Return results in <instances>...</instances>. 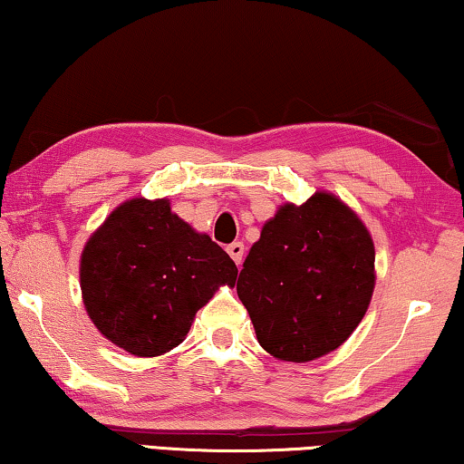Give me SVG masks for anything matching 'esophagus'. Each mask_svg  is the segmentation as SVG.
<instances>
[{
	"label": "esophagus",
	"instance_id": "obj_1",
	"mask_svg": "<svg viewBox=\"0 0 464 464\" xmlns=\"http://www.w3.org/2000/svg\"><path fill=\"white\" fill-rule=\"evenodd\" d=\"M227 255L232 256L237 266H240L242 259H245V245H242V242H232V245L227 246Z\"/></svg>",
	"mask_w": 464,
	"mask_h": 464
}]
</instances>
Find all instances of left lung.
<instances>
[{
	"label": "left lung",
	"mask_w": 464,
	"mask_h": 464,
	"mask_svg": "<svg viewBox=\"0 0 464 464\" xmlns=\"http://www.w3.org/2000/svg\"><path fill=\"white\" fill-rule=\"evenodd\" d=\"M375 248L359 216L317 190L266 222L237 282L256 340L276 359L306 362L336 351L372 303Z\"/></svg>",
	"instance_id": "left-lung-1"
}]
</instances>
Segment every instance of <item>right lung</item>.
I'll return each mask as SVG.
<instances>
[{
  "instance_id": "1",
  "label": "right lung",
  "mask_w": 464,
  "mask_h": 464,
  "mask_svg": "<svg viewBox=\"0 0 464 464\" xmlns=\"http://www.w3.org/2000/svg\"><path fill=\"white\" fill-rule=\"evenodd\" d=\"M237 263L168 198H130L110 213L81 256L84 309L99 332L134 356L169 353Z\"/></svg>"
}]
</instances>
